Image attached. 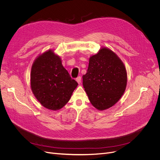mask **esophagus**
I'll list each match as a JSON object with an SVG mask.
<instances>
[{
  "mask_svg": "<svg viewBox=\"0 0 160 160\" xmlns=\"http://www.w3.org/2000/svg\"><path fill=\"white\" fill-rule=\"evenodd\" d=\"M77 81V82L78 83H80V82H81V77H78L77 78V80H76Z\"/></svg>",
  "mask_w": 160,
  "mask_h": 160,
  "instance_id": "esophagus-1",
  "label": "esophagus"
}]
</instances>
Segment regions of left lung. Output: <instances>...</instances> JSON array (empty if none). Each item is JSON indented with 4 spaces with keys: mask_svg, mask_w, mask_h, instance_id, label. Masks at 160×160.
Wrapping results in <instances>:
<instances>
[{
    "mask_svg": "<svg viewBox=\"0 0 160 160\" xmlns=\"http://www.w3.org/2000/svg\"><path fill=\"white\" fill-rule=\"evenodd\" d=\"M82 78L83 86L91 103L99 110H106L118 102L127 82L123 63L106 48L89 58L87 72Z\"/></svg>",
    "mask_w": 160,
    "mask_h": 160,
    "instance_id": "8db88e82",
    "label": "left lung"
}]
</instances>
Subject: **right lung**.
<instances>
[{
    "label": "right lung",
    "mask_w": 160,
    "mask_h": 160,
    "mask_svg": "<svg viewBox=\"0 0 160 160\" xmlns=\"http://www.w3.org/2000/svg\"><path fill=\"white\" fill-rule=\"evenodd\" d=\"M30 81L32 92L38 101L52 110H60L68 102L78 86L63 67L60 58L51 50L35 60Z\"/></svg>",
    "instance_id": "add662e5"
}]
</instances>
